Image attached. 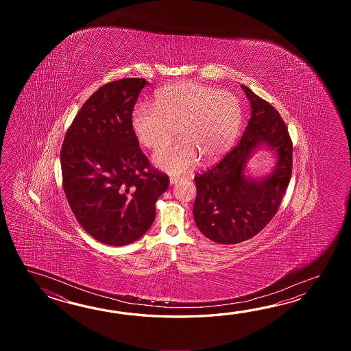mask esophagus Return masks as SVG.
<instances>
[{"mask_svg": "<svg viewBox=\"0 0 351 351\" xmlns=\"http://www.w3.org/2000/svg\"><path fill=\"white\" fill-rule=\"evenodd\" d=\"M179 180H180L179 177H171V178H169V183H171V184H177Z\"/></svg>", "mask_w": 351, "mask_h": 351, "instance_id": "1", "label": "esophagus"}]
</instances>
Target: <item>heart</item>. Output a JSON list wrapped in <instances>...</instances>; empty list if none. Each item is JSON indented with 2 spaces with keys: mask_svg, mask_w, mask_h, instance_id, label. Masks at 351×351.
<instances>
[{
  "mask_svg": "<svg viewBox=\"0 0 351 351\" xmlns=\"http://www.w3.org/2000/svg\"><path fill=\"white\" fill-rule=\"evenodd\" d=\"M242 121L243 108L236 94L192 82L159 90L154 108L138 104L132 112L135 136L149 149L165 148L178 130L182 141L153 157L154 165L172 174L191 171L201 157L208 163L223 157Z\"/></svg>",
  "mask_w": 351,
  "mask_h": 351,
  "instance_id": "b5f03b06",
  "label": "heart"
}]
</instances>
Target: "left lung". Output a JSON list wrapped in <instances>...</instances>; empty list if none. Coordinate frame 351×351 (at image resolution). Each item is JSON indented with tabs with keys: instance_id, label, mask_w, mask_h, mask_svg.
Returning a JSON list of instances; mask_svg holds the SVG:
<instances>
[{
	"instance_id": "obj_1",
	"label": "left lung",
	"mask_w": 351,
	"mask_h": 351,
	"mask_svg": "<svg viewBox=\"0 0 351 351\" xmlns=\"http://www.w3.org/2000/svg\"><path fill=\"white\" fill-rule=\"evenodd\" d=\"M251 105V117L237 147L201 176H195L194 222L207 237L234 245L262 231L278 209L292 172V143L272 105L241 85ZM261 149L273 153V171L254 178L249 160Z\"/></svg>"
}]
</instances>
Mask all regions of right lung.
Instances as JSON below:
<instances>
[{"instance_id": "1", "label": "right lung", "mask_w": 351, "mask_h": 351, "mask_svg": "<svg viewBox=\"0 0 351 351\" xmlns=\"http://www.w3.org/2000/svg\"><path fill=\"white\" fill-rule=\"evenodd\" d=\"M145 79L105 84L84 103L65 135L61 171L66 199L91 237L109 246L141 239L169 179L150 168L132 128Z\"/></svg>"}]
</instances>
